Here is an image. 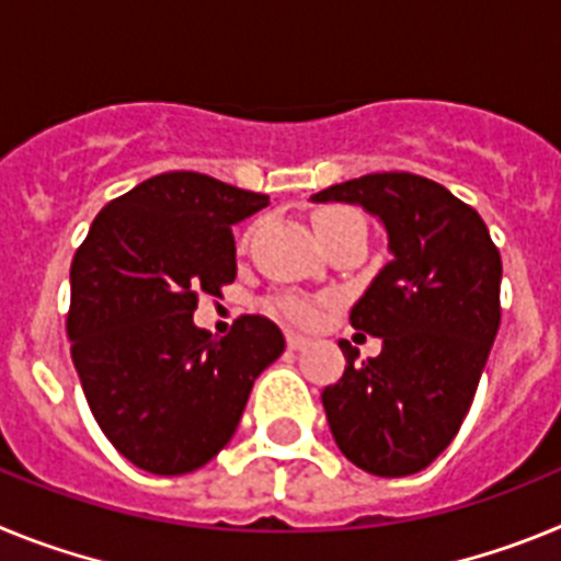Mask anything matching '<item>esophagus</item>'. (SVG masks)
<instances>
[{"label":"esophagus","instance_id":"obj_1","mask_svg":"<svg viewBox=\"0 0 561 561\" xmlns=\"http://www.w3.org/2000/svg\"><path fill=\"white\" fill-rule=\"evenodd\" d=\"M286 345H289V351H304L306 345H309V336L289 334V336H286Z\"/></svg>","mask_w":561,"mask_h":561}]
</instances>
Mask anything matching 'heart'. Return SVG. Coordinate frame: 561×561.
Returning <instances> with one entry per match:
<instances>
[{"mask_svg": "<svg viewBox=\"0 0 561 561\" xmlns=\"http://www.w3.org/2000/svg\"><path fill=\"white\" fill-rule=\"evenodd\" d=\"M356 219H359V216H356L354 210H345V207H325V210H320L314 216V230L317 236H325L329 230H336L340 225H348V221ZM277 311L284 317H289V320H295V323L304 325H311L317 320L314 306L306 304V300H297V297L280 300V304H277Z\"/></svg>", "mask_w": 561, "mask_h": 561, "instance_id": "heart-1", "label": "heart"}]
</instances>
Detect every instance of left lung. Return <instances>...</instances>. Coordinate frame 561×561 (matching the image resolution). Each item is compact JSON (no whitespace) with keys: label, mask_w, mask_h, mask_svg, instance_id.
<instances>
[{"label":"left lung","mask_w":561,"mask_h":561,"mask_svg":"<svg viewBox=\"0 0 561 561\" xmlns=\"http://www.w3.org/2000/svg\"><path fill=\"white\" fill-rule=\"evenodd\" d=\"M311 202L368 210L393 255L351 309V325L379 336L381 354L359 362L340 342L345 374L323 390L331 435L365 472L415 474L472 408L500 329V252L478 210L415 173H368Z\"/></svg>","instance_id":"obj_1"}]
</instances>
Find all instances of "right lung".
<instances>
[{
    "mask_svg": "<svg viewBox=\"0 0 561 561\" xmlns=\"http://www.w3.org/2000/svg\"><path fill=\"white\" fill-rule=\"evenodd\" d=\"M270 196L171 171L108 202L69 270L67 334L89 410L123 458L185 474L227 447L261 370L284 354L272 320L227 336L193 323L199 291L236 280L232 225Z\"/></svg>",
    "mask_w": 561,
    "mask_h": 561,
    "instance_id": "obj_1",
    "label": "right lung"
}]
</instances>
